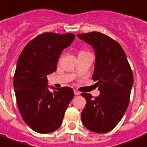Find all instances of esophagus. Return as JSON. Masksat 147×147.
Wrapping results in <instances>:
<instances>
[{"instance_id":"1","label":"esophagus","mask_w":147,"mask_h":147,"mask_svg":"<svg viewBox=\"0 0 147 147\" xmlns=\"http://www.w3.org/2000/svg\"><path fill=\"white\" fill-rule=\"evenodd\" d=\"M74 94H75L76 96H78V95H80V92L75 89V90H74Z\"/></svg>"}]
</instances>
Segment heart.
<instances>
[{
    "label": "heart",
    "mask_w": 147,
    "mask_h": 147,
    "mask_svg": "<svg viewBox=\"0 0 147 147\" xmlns=\"http://www.w3.org/2000/svg\"><path fill=\"white\" fill-rule=\"evenodd\" d=\"M82 52H86V51H80V52H79V53H82Z\"/></svg>",
    "instance_id": "obj_1"
}]
</instances>
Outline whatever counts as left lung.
I'll return each instance as SVG.
<instances>
[{"label":"left lung","instance_id":"8db88e82","mask_svg":"<svg viewBox=\"0 0 147 147\" xmlns=\"http://www.w3.org/2000/svg\"><path fill=\"white\" fill-rule=\"evenodd\" d=\"M78 38L92 45L96 54L94 73L100 95L82 93L86 106L82 112V121L88 130L105 133L123 118L127 109L133 75L123 48L116 41L100 32L78 34Z\"/></svg>","mask_w":147,"mask_h":147}]
</instances>
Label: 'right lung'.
<instances>
[{"label":"right lung","instance_id":"obj_1","mask_svg":"<svg viewBox=\"0 0 147 147\" xmlns=\"http://www.w3.org/2000/svg\"><path fill=\"white\" fill-rule=\"evenodd\" d=\"M75 38L72 33L45 32L29 41L19 56L14 76L17 104L25 123L37 133L59 129L73 98L70 87L49 91L47 76L56 71L60 55Z\"/></svg>","mask_w":147,"mask_h":147}]
</instances>
